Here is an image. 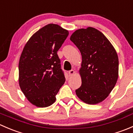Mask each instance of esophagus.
Returning a JSON list of instances; mask_svg holds the SVG:
<instances>
[{
	"instance_id": "obj_1",
	"label": "esophagus",
	"mask_w": 133,
	"mask_h": 133,
	"mask_svg": "<svg viewBox=\"0 0 133 133\" xmlns=\"http://www.w3.org/2000/svg\"><path fill=\"white\" fill-rule=\"evenodd\" d=\"M75 71L74 70H73V69H72V70H71V71H69V76H73V75L75 74Z\"/></svg>"
}]
</instances>
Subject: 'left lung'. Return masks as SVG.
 <instances>
[{
    "label": "left lung",
    "mask_w": 133,
    "mask_h": 133,
    "mask_svg": "<svg viewBox=\"0 0 133 133\" xmlns=\"http://www.w3.org/2000/svg\"><path fill=\"white\" fill-rule=\"evenodd\" d=\"M70 40L82 55L78 97L88 104L104 101L118 78V57L113 45L102 32L92 27L76 30Z\"/></svg>",
    "instance_id": "1"
}]
</instances>
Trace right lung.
I'll return each instance as SVG.
<instances>
[{"instance_id":"1","label":"right lung","mask_w":133,"mask_h":133,"mask_svg":"<svg viewBox=\"0 0 133 133\" xmlns=\"http://www.w3.org/2000/svg\"><path fill=\"white\" fill-rule=\"evenodd\" d=\"M68 35L59 25L49 24L30 37L21 53L19 86L28 101L38 108L52 105L65 82L57 51Z\"/></svg>"}]
</instances>
